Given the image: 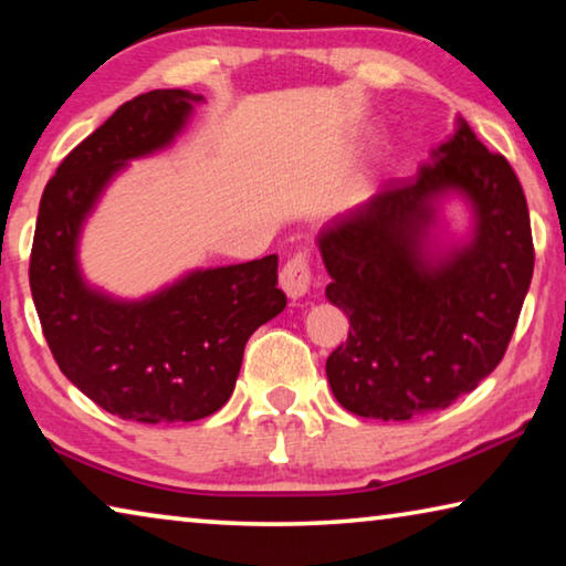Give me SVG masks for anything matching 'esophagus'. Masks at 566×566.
I'll list each match as a JSON object with an SVG mask.
<instances>
[{"mask_svg":"<svg viewBox=\"0 0 566 566\" xmlns=\"http://www.w3.org/2000/svg\"><path fill=\"white\" fill-rule=\"evenodd\" d=\"M311 285V253L298 250L289 258V263L281 268V289L289 298H301L308 293Z\"/></svg>","mask_w":566,"mask_h":566,"instance_id":"obj_1","label":"esophagus"}]
</instances>
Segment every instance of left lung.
<instances>
[{
    "instance_id": "obj_1",
    "label": "left lung",
    "mask_w": 566,
    "mask_h": 566,
    "mask_svg": "<svg viewBox=\"0 0 566 566\" xmlns=\"http://www.w3.org/2000/svg\"><path fill=\"white\" fill-rule=\"evenodd\" d=\"M465 193L474 240L427 248L433 205ZM326 298L349 316V338L326 359L338 405L374 420L446 410L499 367L534 273L532 222L511 164L458 120L450 142L410 179L374 195L321 232Z\"/></svg>"
}]
</instances>
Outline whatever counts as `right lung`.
Instances as JSON below:
<instances>
[{
    "instance_id": "obj_1",
    "label": "right lung",
    "mask_w": 566,
    "mask_h": 566,
    "mask_svg": "<svg viewBox=\"0 0 566 566\" xmlns=\"http://www.w3.org/2000/svg\"><path fill=\"white\" fill-rule=\"evenodd\" d=\"M199 101L179 88L126 101L65 156L40 199L30 289L42 334L60 371L120 420L195 422L220 410L248 338L285 308L277 255L195 271L132 303L93 291L77 268V234L113 174L169 146Z\"/></svg>"
}]
</instances>
